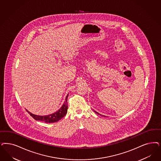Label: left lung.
<instances>
[{"label":"left lung","instance_id":"1","mask_svg":"<svg viewBox=\"0 0 161 161\" xmlns=\"http://www.w3.org/2000/svg\"><path fill=\"white\" fill-rule=\"evenodd\" d=\"M94 112H96V114H98V115H99V113H98V112H96V111H94Z\"/></svg>","mask_w":161,"mask_h":161}]
</instances>
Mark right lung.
Masks as SVG:
<instances>
[{
    "label": "right lung",
    "instance_id": "obj_1",
    "mask_svg": "<svg viewBox=\"0 0 161 161\" xmlns=\"http://www.w3.org/2000/svg\"><path fill=\"white\" fill-rule=\"evenodd\" d=\"M68 96V94L67 95L65 98V100L63 105L62 106L61 109L55 112L54 114L46 115V116H39V115H36L31 114V112H28L27 110V111L34 119L37 121H43L46 123H53V122H57L67 114V110H68V103H67Z\"/></svg>",
    "mask_w": 161,
    "mask_h": 161
}]
</instances>
